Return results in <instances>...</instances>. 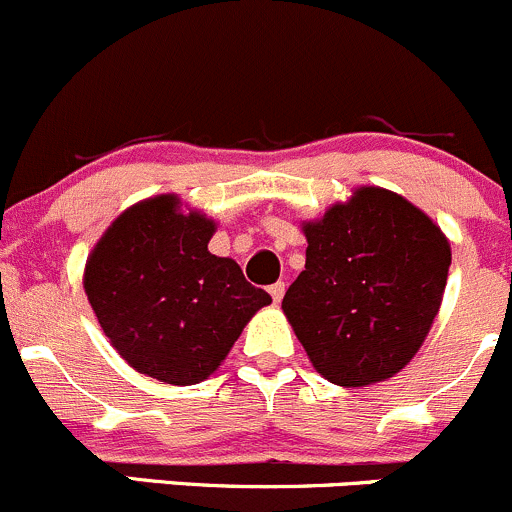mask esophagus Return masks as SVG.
I'll return each mask as SVG.
<instances>
[{"mask_svg":"<svg viewBox=\"0 0 512 512\" xmlns=\"http://www.w3.org/2000/svg\"><path fill=\"white\" fill-rule=\"evenodd\" d=\"M268 293H271V298H273V303H281V298H283V293H286V283H273V286H268Z\"/></svg>","mask_w":512,"mask_h":512,"instance_id":"esophagus-1","label":"esophagus"}]
</instances>
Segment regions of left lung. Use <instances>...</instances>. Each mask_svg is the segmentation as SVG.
<instances>
[{
  "mask_svg": "<svg viewBox=\"0 0 512 512\" xmlns=\"http://www.w3.org/2000/svg\"><path fill=\"white\" fill-rule=\"evenodd\" d=\"M303 234L306 268L281 308L313 368L346 388L396 376L443 301L450 244L440 226L403 196L361 186Z\"/></svg>",
  "mask_w": 512,
  "mask_h": 512,
  "instance_id": "left-lung-1",
  "label": "left lung"
}]
</instances>
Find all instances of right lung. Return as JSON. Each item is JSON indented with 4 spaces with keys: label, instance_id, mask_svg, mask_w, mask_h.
<instances>
[{
    "label": "right lung",
    "instance_id": "right-lung-1",
    "mask_svg": "<svg viewBox=\"0 0 512 512\" xmlns=\"http://www.w3.org/2000/svg\"><path fill=\"white\" fill-rule=\"evenodd\" d=\"M216 224L161 194L126 209L94 246L84 291L101 331L134 371L194 386L229 356L271 296L234 258L209 251Z\"/></svg>",
    "mask_w": 512,
    "mask_h": 512
}]
</instances>
